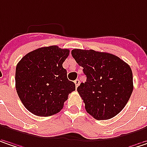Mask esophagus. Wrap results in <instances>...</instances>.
Returning a JSON list of instances; mask_svg holds the SVG:
<instances>
[{"label": "esophagus", "instance_id": "esophagus-1", "mask_svg": "<svg viewBox=\"0 0 147 147\" xmlns=\"http://www.w3.org/2000/svg\"><path fill=\"white\" fill-rule=\"evenodd\" d=\"M74 82H75V84H76V87H78V86H79V84H80V81H79L78 79H76V80Z\"/></svg>", "mask_w": 147, "mask_h": 147}]
</instances>
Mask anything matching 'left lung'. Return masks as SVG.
Instances as JSON below:
<instances>
[{
  "mask_svg": "<svg viewBox=\"0 0 147 147\" xmlns=\"http://www.w3.org/2000/svg\"><path fill=\"white\" fill-rule=\"evenodd\" d=\"M71 55L86 76V82L81 83L77 91L87 113L96 120L117 116L133 91L130 65L115 55L94 50L74 49Z\"/></svg>",
  "mask_w": 147,
  "mask_h": 147,
  "instance_id": "1",
  "label": "left lung"
}]
</instances>
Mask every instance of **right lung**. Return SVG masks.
<instances>
[{
    "label": "right lung",
    "instance_id": "obj_1",
    "mask_svg": "<svg viewBox=\"0 0 147 147\" xmlns=\"http://www.w3.org/2000/svg\"><path fill=\"white\" fill-rule=\"evenodd\" d=\"M70 51L57 46L29 52L16 68V89L22 104L32 114L49 117L64 107L68 95L76 90L67 79L62 64Z\"/></svg>",
    "mask_w": 147,
    "mask_h": 147
}]
</instances>
